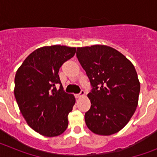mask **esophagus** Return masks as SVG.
<instances>
[{
	"instance_id": "obj_1",
	"label": "esophagus",
	"mask_w": 157,
	"mask_h": 157,
	"mask_svg": "<svg viewBox=\"0 0 157 157\" xmlns=\"http://www.w3.org/2000/svg\"><path fill=\"white\" fill-rule=\"evenodd\" d=\"M85 94H86V92H85V91L84 90H81V93L80 94H76V98H81V97H83V96H85Z\"/></svg>"
}]
</instances>
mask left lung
I'll list each match as a JSON object with an SVG mask.
<instances>
[{
	"label": "left lung",
	"mask_w": 157,
	"mask_h": 157,
	"mask_svg": "<svg viewBox=\"0 0 157 157\" xmlns=\"http://www.w3.org/2000/svg\"><path fill=\"white\" fill-rule=\"evenodd\" d=\"M76 57L88 76L91 107L86 124L99 135H111L124 128L134 115L140 92L136 70L131 62L113 48L95 45L78 47Z\"/></svg>",
	"instance_id": "left-lung-1"
}]
</instances>
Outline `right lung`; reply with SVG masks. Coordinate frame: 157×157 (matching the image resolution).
<instances>
[{
    "label": "right lung",
    "instance_id": "1",
    "mask_svg": "<svg viewBox=\"0 0 157 157\" xmlns=\"http://www.w3.org/2000/svg\"><path fill=\"white\" fill-rule=\"evenodd\" d=\"M76 48L44 46L31 53L16 72L14 96L29 126L43 136L55 137L67 128V116L76 98L64 92L59 68L75 55Z\"/></svg>",
    "mask_w": 157,
    "mask_h": 157
}]
</instances>
